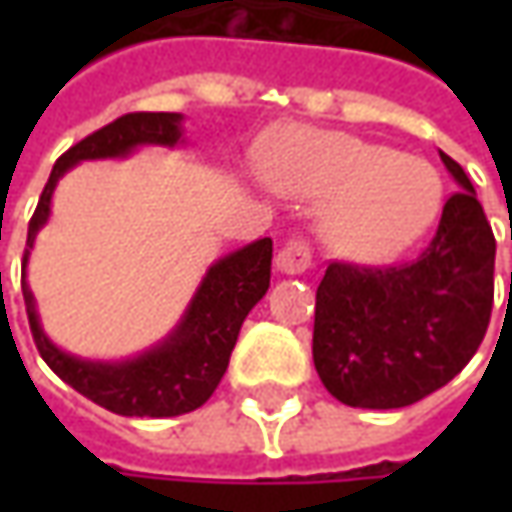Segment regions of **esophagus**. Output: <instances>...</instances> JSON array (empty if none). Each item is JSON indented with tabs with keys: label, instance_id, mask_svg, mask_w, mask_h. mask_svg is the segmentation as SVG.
Wrapping results in <instances>:
<instances>
[{
	"label": "esophagus",
	"instance_id": "esophagus-1",
	"mask_svg": "<svg viewBox=\"0 0 512 512\" xmlns=\"http://www.w3.org/2000/svg\"><path fill=\"white\" fill-rule=\"evenodd\" d=\"M313 262V253H310V242L302 236H290L285 247L276 253V267L287 273V276H296V273H305L307 267Z\"/></svg>",
	"mask_w": 512,
	"mask_h": 512
}]
</instances>
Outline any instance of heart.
<instances>
[{
    "label": "heart",
    "instance_id": "b5f03b06",
    "mask_svg": "<svg viewBox=\"0 0 512 512\" xmlns=\"http://www.w3.org/2000/svg\"><path fill=\"white\" fill-rule=\"evenodd\" d=\"M265 173L287 196L325 202L322 239L353 262L402 256L442 210V176L427 159L347 133L287 130L267 153Z\"/></svg>",
    "mask_w": 512,
    "mask_h": 512
}]
</instances>
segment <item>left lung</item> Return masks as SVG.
Instances as JSON below:
<instances>
[{
  "mask_svg": "<svg viewBox=\"0 0 512 512\" xmlns=\"http://www.w3.org/2000/svg\"><path fill=\"white\" fill-rule=\"evenodd\" d=\"M442 162L459 190L419 259L330 262L319 282L313 364L342 404L393 410L419 402L462 373L487 333L496 239L462 165L447 153Z\"/></svg>",
  "mask_w": 512,
  "mask_h": 512,
  "instance_id": "8db88e82",
  "label": "left lung"
}]
</instances>
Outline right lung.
Here are the masks:
<instances>
[{
  "label": "right lung",
  "mask_w": 512,
  "mask_h": 512,
  "mask_svg": "<svg viewBox=\"0 0 512 512\" xmlns=\"http://www.w3.org/2000/svg\"><path fill=\"white\" fill-rule=\"evenodd\" d=\"M179 142L182 113L119 116L116 122L85 136L56 159L28 225V247L22 259V296L36 350L62 382H68L73 390L88 396L90 402L119 416H182L202 407L213 396V390L225 376L245 316L270 287L273 242H250L210 265L196 296L187 305L182 322L173 327L168 339L128 362H88L70 356L50 342L39 325L36 302L25 282V267L39 227L48 222L53 187L73 165L85 159H119L133 153L139 145L173 148Z\"/></svg>",
  "instance_id": "add662e5"
}]
</instances>
